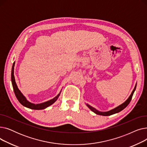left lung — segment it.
<instances>
[{
	"mask_svg": "<svg viewBox=\"0 0 147 147\" xmlns=\"http://www.w3.org/2000/svg\"><path fill=\"white\" fill-rule=\"evenodd\" d=\"M136 84H135V86L132 91V93H131L130 95L129 96V97L128 98V99L126 100V101L123 102V104H121V105H119L118 107L114 108V109H112L109 111H105V112H103V111H99L98 110H97L96 109H95V108L92 107V106H90V105L86 104V105L88 106V107L89 108V109L92 111H93L94 113H95V114H98V115H104V116H108V115H111L112 114H115V113H119L120 111H122L123 109H125V108L128 105V104L130 103L131 99H132V96L134 95V92L136 89Z\"/></svg>",
	"mask_w": 147,
	"mask_h": 147,
	"instance_id": "1",
	"label": "left lung"
}]
</instances>
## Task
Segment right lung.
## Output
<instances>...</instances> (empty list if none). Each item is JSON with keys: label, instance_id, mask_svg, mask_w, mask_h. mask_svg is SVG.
I'll list each match as a JSON object with an SVG mask.
<instances>
[{"label": "right lung", "instance_id": "1", "mask_svg": "<svg viewBox=\"0 0 147 147\" xmlns=\"http://www.w3.org/2000/svg\"><path fill=\"white\" fill-rule=\"evenodd\" d=\"M14 65H15V62L13 64L12 67V71H11V81H12V86L13 89V91L15 96H16L17 99L18 100V101L23 105L27 108H28V109H32V110H43L45 109L46 108L48 107L49 106L53 104L54 102H55L58 97L60 95V94L61 92V90L60 91L59 93L53 99L49 100V101H48L46 102L41 103V104H33L29 102L28 100L26 99V98L23 95V94L21 93V91L19 90L18 88V86L17 85V83L15 82V77H14Z\"/></svg>", "mask_w": 147, "mask_h": 147}]
</instances>
